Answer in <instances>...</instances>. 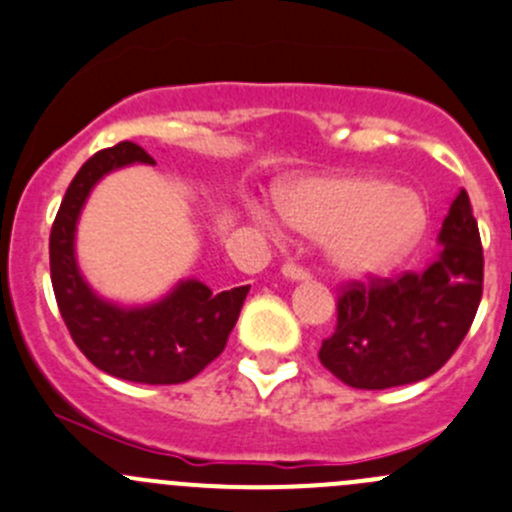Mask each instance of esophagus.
Instances as JSON below:
<instances>
[{
  "instance_id": "esophagus-1",
  "label": "esophagus",
  "mask_w": 512,
  "mask_h": 512,
  "mask_svg": "<svg viewBox=\"0 0 512 512\" xmlns=\"http://www.w3.org/2000/svg\"><path fill=\"white\" fill-rule=\"evenodd\" d=\"M282 275L290 277V280H310V270L297 265V262H285V265H282Z\"/></svg>"
}]
</instances>
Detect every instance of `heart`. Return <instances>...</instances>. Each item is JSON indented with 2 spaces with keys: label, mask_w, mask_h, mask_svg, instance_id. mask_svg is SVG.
<instances>
[{
  "label": "heart",
  "mask_w": 512,
  "mask_h": 512,
  "mask_svg": "<svg viewBox=\"0 0 512 512\" xmlns=\"http://www.w3.org/2000/svg\"><path fill=\"white\" fill-rule=\"evenodd\" d=\"M277 207L302 235L327 237L332 265L347 275L388 270L413 250L428 225L420 197L380 177L300 180L277 195Z\"/></svg>",
  "instance_id": "obj_1"
}]
</instances>
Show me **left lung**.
<instances>
[{
	"instance_id": "obj_1",
	"label": "left lung",
	"mask_w": 512,
	"mask_h": 512,
	"mask_svg": "<svg viewBox=\"0 0 512 512\" xmlns=\"http://www.w3.org/2000/svg\"><path fill=\"white\" fill-rule=\"evenodd\" d=\"M440 242L443 252L425 272L340 285L335 332L317 352L337 380L357 390L398 388L453 357L483 297V245L465 190L450 205Z\"/></svg>"
}]
</instances>
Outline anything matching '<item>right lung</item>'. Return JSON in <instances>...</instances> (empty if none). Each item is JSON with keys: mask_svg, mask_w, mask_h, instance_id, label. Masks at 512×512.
Masks as SVG:
<instances>
[{"mask_svg": "<svg viewBox=\"0 0 512 512\" xmlns=\"http://www.w3.org/2000/svg\"><path fill=\"white\" fill-rule=\"evenodd\" d=\"M145 162L150 155L135 142H119L89 157L74 180L49 232V272L59 312L74 345L99 370L145 385H177L205 370L227 345L250 285L217 292L187 280L150 307L109 305L82 280L74 262V227L94 182L117 167Z\"/></svg>", "mask_w": 512, "mask_h": 512, "instance_id": "right-lung-1", "label": "right lung"}]
</instances>
